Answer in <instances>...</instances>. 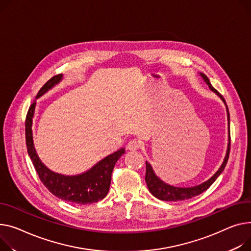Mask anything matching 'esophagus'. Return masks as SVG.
Listing matches in <instances>:
<instances>
[{"label": "esophagus", "mask_w": 251, "mask_h": 251, "mask_svg": "<svg viewBox=\"0 0 251 251\" xmlns=\"http://www.w3.org/2000/svg\"><path fill=\"white\" fill-rule=\"evenodd\" d=\"M127 148L129 150H137V149L140 148V142L138 140H136V139H132V140H130L128 142Z\"/></svg>", "instance_id": "esophagus-1"}]
</instances>
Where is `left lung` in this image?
I'll list each match as a JSON object with an SVG mask.
<instances>
[{
    "instance_id": "left-lung-1",
    "label": "left lung",
    "mask_w": 251,
    "mask_h": 251,
    "mask_svg": "<svg viewBox=\"0 0 251 251\" xmlns=\"http://www.w3.org/2000/svg\"><path fill=\"white\" fill-rule=\"evenodd\" d=\"M201 76L203 77L204 81L207 83L209 89L214 92L217 96H218L223 103L226 106V111H227V120H228V145H227V151H226V155L225 158L221 164V166L219 168V170L215 173V175H213V176H211L208 180L200 183V185L194 186V187H190V188H179V187H175V186H171L169 183L164 182L163 180H161L154 173L151 164L146 161V174H145V181L146 185L148 187L149 192L151 193L155 198L161 200V201H173V202H177V201H183V200H188L191 199L193 197H196L200 194H202L203 192H205L207 189L210 188V186L212 183L216 180V178L218 177L222 172L224 171L225 166L227 164L228 161V157H229V152H230V115H229V111H228V107L226 105V102L224 98L219 94V92H217L213 86L211 85V82L209 80V78L207 77L206 75L204 74H200Z\"/></svg>"
}]
</instances>
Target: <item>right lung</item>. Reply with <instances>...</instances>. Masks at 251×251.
Here are the masks:
<instances>
[{
	"label": "right lung",
	"mask_w": 251,
	"mask_h": 251,
	"mask_svg": "<svg viewBox=\"0 0 251 251\" xmlns=\"http://www.w3.org/2000/svg\"><path fill=\"white\" fill-rule=\"evenodd\" d=\"M62 77V75H58L50 78L40 89L36 99L55 87V85L60 82ZM35 107L36 101L33 102L30 106L26 116V145L28 154L43 185L55 197L70 203L87 205L101 201L109 192L113 169L117 160L125 153V149L120 148L116 152L97 162L89 171L79 175L65 176L50 171L40 160L36 152L34 142H33L32 122L35 113Z\"/></svg>",
	"instance_id": "right-lung-1"
}]
</instances>
